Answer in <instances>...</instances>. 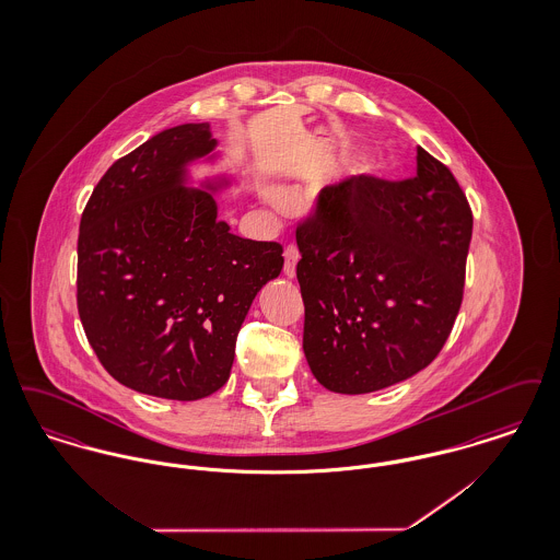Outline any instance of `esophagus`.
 Wrapping results in <instances>:
<instances>
[{
  "mask_svg": "<svg viewBox=\"0 0 560 560\" xmlns=\"http://www.w3.org/2000/svg\"><path fill=\"white\" fill-rule=\"evenodd\" d=\"M283 258H285L283 272H285V277L293 279V277H295V265H298V260H300V254H298V249H295L293 245H288V247L283 249Z\"/></svg>",
  "mask_w": 560,
  "mask_h": 560,
  "instance_id": "esophagus-1",
  "label": "esophagus"
}]
</instances>
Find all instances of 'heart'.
Instances as JSON below:
<instances>
[{"label":"heart","instance_id":"heart-1","mask_svg":"<svg viewBox=\"0 0 560 560\" xmlns=\"http://www.w3.org/2000/svg\"><path fill=\"white\" fill-rule=\"evenodd\" d=\"M265 197H267L270 203H279V201H281V195H279L277 190H272V188H268V190H265Z\"/></svg>","mask_w":560,"mask_h":560}]
</instances>
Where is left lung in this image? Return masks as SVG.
I'll return each mask as SVG.
<instances>
[{"mask_svg": "<svg viewBox=\"0 0 560 560\" xmlns=\"http://www.w3.org/2000/svg\"><path fill=\"white\" fill-rule=\"evenodd\" d=\"M472 212L452 172L418 149V176H350L295 231L304 357L320 386L365 395L422 372L447 342Z\"/></svg>", "mask_w": 560, "mask_h": 560, "instance_id": "obj_1", "label": "left lung"}]
</instances>
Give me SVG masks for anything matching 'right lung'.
I'll return each instance as SVG.
<instances>
[{
  "label": "right lung",
  "mask_w": 560,
  "mask_h": 560,
  "mask_svg": "<svg viewBox=\"0 0 560 560\" xmlns=\"http://www.w3.org/2000/svg\"><path fill=\"white\" fill-rule=\"evenodd\" d=\"M212 128L183 124L115 161L94 188L78 241V308L90 347L119 384L172 400L222 388L241 323L283 268L275 241L243 240L218 218L237 185L215 165Z\"/></svg>",
  "instance_id": "right-lung-1"
}]
</instances>
